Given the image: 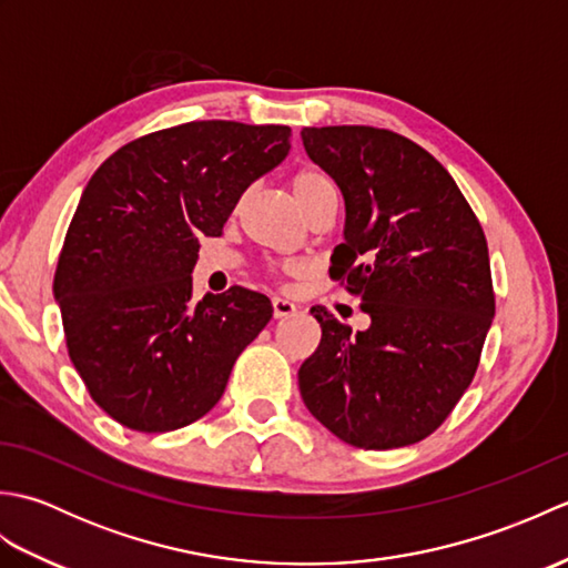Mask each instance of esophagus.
<instances>
[{
  "label": "esophagus",
  "instance_id": "obj_1",
  "mask_svg": "<svg viewBox=\"0 0 568 568\" xmlns=\"http://www.w3.org/2000/svg\"><path fill=\"white\" fill-rule=\"evenodd\" d=\"M300 307L293 303L291 297H283V295H275L273 297V315L281 320V317H291V315H295Z\"/></svg>",
  "mask_w": 568,
  "mask_h": 568
}]
</instances>
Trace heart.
I'll list each match as a JSON object with an SVG mask.
<instances>
[{
  "mask_svg": "<svg viewBox=\"0 0 568 568\" xmlns=\"http://www.w3.org/2000/svg\"><path fill=\"white\" fill-rule=\"evenodd\" d=\"M329 190H334L332 180L324 175L322 171H317V168H305V171L295 173V178H293V192H295V197H297L300 207H303V210H307L310 204L322 195V192H329ZM283 271L285 273H300V271H303V265L285 263Z\"/></svg>",
  "mask_w": 568,
  "mask_h": 568,
  "instance_id": "heart-1",
  "label": "heart"
}]
</instances>
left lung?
I'll return each instance as SVG.
<instances>
[{
  "instance_id": "1",
  "label": "left lung",
  "mask_w": 568,
  "mask_h": 568,
  "mask_svg": "<svg viewBox=\"0 0 568 568\" xmlns=\"http://www.w3.org/2000/svg\"><path fill=\"white\" fill-rule=\"evenodd\" d=\"M312 161L339 185L344 244L329 275L361 297L352 334L322 305L317 352L297 371L307 409L358 449L429 437L476 376L496 315L486 234L446 168L373 126H307Z\"/></svg>"
}]
</instances>
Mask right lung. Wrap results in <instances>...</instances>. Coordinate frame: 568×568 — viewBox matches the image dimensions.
<instances>
[{"instance_id":"1","label":"right lung","mask_w":568,"mask_h":568,"mask_svg":"<svg viewBox=\"0 0 568 568\" xmlns=\"http://www.w3.org/2000/svg\"><path fill=\"white\" fill-rule=\"evenodd\" d=\"M291 129L187 122L126 143L84 187L53 293L84 388L136 432H173L220 403L271 300L234 285L192 297L200 236L291 151Z\"/></svg>"}]
</instances>
